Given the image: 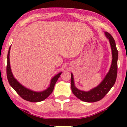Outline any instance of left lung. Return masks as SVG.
<instances>
[{
  "mask_svg": "<svg viewBox=\"0 0 127 127\" xmlns=\"http://www.w3.org/2000/svg\"><path fill=\"white\" fill-rule=\"evenodd\" d=\"M105 33L110 41L111 48H112L113 59L110 70L102 83L98 87L93 88L90 91H80L74 86L73 76L72 73H71L70 81L72 93L77 98L84 102H95L101 100L115 84L117 74L118 50L116 47L115 41L112 36L107 32Z\"/></svg>",
  "mask_w": 127,
  "mask_h": 127,
  "instance_id": "left-lung-1",
  "label": "left lung"
}]
</instances>
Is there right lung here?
I'll return each instance as SVG.
<instances>
[{
    "mask_svg": "<svg viewBox=\"0 0 127 127\" xmlns=\"http://www.w3.org/2000/svg\"><path fill=\"white\" fill-rule=\"evenodd\" d=\"M10 47L9 50H8V54H7V64L6 67V73H7V77L8 83L10 86H11L14 90L17 92V93L24 100H27L31 102H40L46 99L53 91L54 86L56 83L57 81L58 80V78L60 77L61 72L55 76L51 81L50 86L45 91L39 92H37L31 91V90L27 89L24 86H22L21 84H20L17 80L14 77V76L12 74L11 68H10Z\"/></svg>",
    "mask_w": 127,
    "mask_h": 127,
    "instance_id": "obj_1",
    "label": "right lung"
}]
</instances>
